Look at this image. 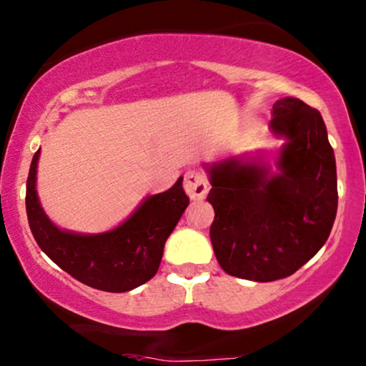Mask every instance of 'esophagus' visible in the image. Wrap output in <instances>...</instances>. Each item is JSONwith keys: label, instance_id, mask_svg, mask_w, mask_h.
<instances>
[{"label": "esophagus", "instance_id": "1", "mask_svg": "<svg viewBox=\"0 0 366 366\" xmlns=\"http://www.w3.org/2000/svg\"><path fill=\"white\" fill-rule=\"evenodd\" d=\"M184 189L191 199H203L208 192V180L204 174L197 169H191L184 175Z\"/></svg>", "mask_w": 366, "mask_h": 366}]
</instances>
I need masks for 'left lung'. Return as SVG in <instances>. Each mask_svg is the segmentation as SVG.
Returning a JSON list of instances; mask_svg holds the SVG:
<instances>
[{
    "label": "left lung",
    "mask_w": 366,
    "mask_h": 366,
    "mask_svg": "<svg viewBox=\"0 0 366 366\" xmlns=\"http://www.w3.org/2000/svg\"><path fill=\"white\" fill-rule=\"evenodd\" d=\"M272 115V134L285 141L275 170L259 154L203 165L218 263L229 275L254 282L300 270L325 244L337 213L335 157L320 112L282 98Z\"/></svg>",
    "instance_id": "left-lung-1"
}]
</instances>
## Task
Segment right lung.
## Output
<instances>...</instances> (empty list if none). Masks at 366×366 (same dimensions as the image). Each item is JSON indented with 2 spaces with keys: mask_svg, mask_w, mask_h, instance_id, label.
Returning a JSON list of instances; mask_svg holds the SVG:
<instances>
[{
  "mask_svg": "<svg viewBox=\"0 0 366 366\" xmlns=\"http://www.w3.org/2000/svg\"><path fill=\"white\" fill-rule=\"evenodd\" d=\"M32 158L27 177L29 225L41 249L79 282L107 292H127L158 272L163 247L187 208L182 177L169 191L144 197L127 220L102 234L63 230L46 215L37 197V162Z\"/></svg>",
  "mask_w": 366,
  "mask_h": 366,
  "instance_id": "1",
  "label": "right lung"
}]
</instances>
